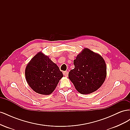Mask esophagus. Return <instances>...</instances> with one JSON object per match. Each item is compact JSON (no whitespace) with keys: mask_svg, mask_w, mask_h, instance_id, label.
Returning a JSON list of instances; mask_svg holds the SVG:
<instances>
[{"mask_svg":"<svg viewBox=\"0 0 130 130\" xmlns=\"http://www.w3.org/2000/svg\"><path fill=\"white\" fill-rule=\"evenodd\" d=\"M63 75H64L65 76H68V72L67 71H64V72H63Z\"/></svg>","mask_w":130,"mask_h":130,"instance_id":"esophagus-1","label":"esophagus"}]
</instances>
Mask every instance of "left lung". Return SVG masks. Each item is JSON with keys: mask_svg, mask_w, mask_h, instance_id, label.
Returning <instances> with one entry per match:
<instances>
[{"mask_svg": "<svg viewBox=\"0 0 130 130\" xmlns=\"http://www.w3.org/2000/svg\"><path fill=\"white\" fill-rule=\"evenodd\" d=\"M74 64L75 68L69 72L68 77L80 93H92L103 84L107 67L99 54L85 48L74 60Z\"/></svg>", "mask_w": 130, "mask_h": 130, "instance_id": "8db88e82", "label": "left lung"}]
</instances>
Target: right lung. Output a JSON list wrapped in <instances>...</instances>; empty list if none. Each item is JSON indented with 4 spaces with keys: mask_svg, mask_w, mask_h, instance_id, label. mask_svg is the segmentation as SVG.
Masks as SVG:
<instances>
[{
    "mask_svg": "<svg viewBox=\"0 0 130 130\" xmlns=\"http://www.w3.org/2000/svg\"><path fill=\"white\" fill-rule=\"evenodd\" d=\"M27 83L35 92L43 95L52 93L63 76L58 67L42 52H39L27 64Z\"/></svg>",
    "mask_w": 130,
    "mask_h": 130,
    "instance_id": "add662e5",
    "label": "right lung"
}]
</instances>
